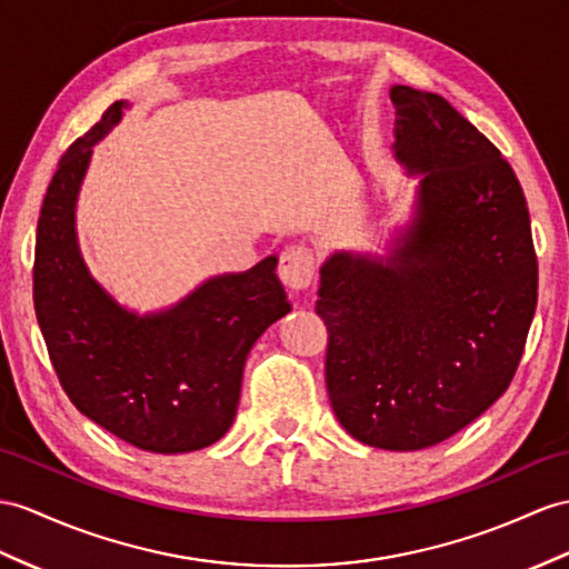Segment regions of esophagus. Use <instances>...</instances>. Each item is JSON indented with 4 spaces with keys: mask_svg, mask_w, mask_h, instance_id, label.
<instances>
[{
    "mask_svg": "<svg viewBox=\"0 0 569 569\" xmlns=\"http://www.w3.org/2000/svg\"><path fill=\"white\" fill-rule=\"evenodd\" d=\"M277 274H280V280L289 289H295V292L307 289L316 277V258L311 253V248L307 246L284 248L280 256V266H277Z\"/></svg>",
    "mask_w": 569,
    "mask_h": 569,
    "instance_id": "1",
    "label": "esophagus"
}]
</instances>
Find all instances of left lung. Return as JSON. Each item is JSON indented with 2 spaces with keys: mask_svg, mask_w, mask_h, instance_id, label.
Returning a JSON list of instances; mask_svg holds the SVG:
<instances>
[{
  "mask_svg": "<svg viewBox=\"0 0 569 569\" xmlns=\"http://www.w3.org/2000/svg\"><path fill=\"white\" fill-rule=\"evenodd\" d=\"M396 157L422 173L389 258L332 253L316 313L326 386L362 445L415 451L449 439L500 398L538 299L523 190L488 137L437 93L396 84Z\"/></svg>",
  "mask_w": 569,
  "mask_h": 569,
  "instance_id": "8db88e82",
  "label": "left lung"
}]
</instances>
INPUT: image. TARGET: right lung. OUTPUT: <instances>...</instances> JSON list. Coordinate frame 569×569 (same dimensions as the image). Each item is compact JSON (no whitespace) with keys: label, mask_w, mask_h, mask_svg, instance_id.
Listing matches in <instances>:
<instances>
[{"label":"right lung","mask_w":569,"mask_h":569,"mask_svg":"<svg viewBox=\"0 0 569 569\" xmlns=\"http://www.w3.org/2000/svg\"><path fill=\"white\" fill-rule=\"evenodd\" d=\"M128 108L116 101L64 151L40 207L33 303L50 362L79 412L128 445L183 453L227 435L239 408L246 357L289 301L270 256L219 274L173 309L137 316L89 274L74 207L91 147Z\"/></svg>","instance_id":"obj_1"}]
</instances>
